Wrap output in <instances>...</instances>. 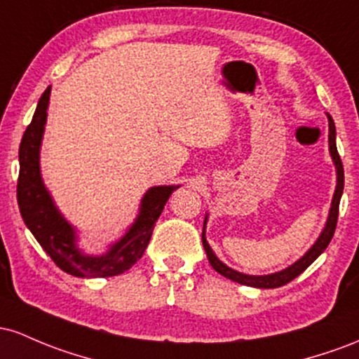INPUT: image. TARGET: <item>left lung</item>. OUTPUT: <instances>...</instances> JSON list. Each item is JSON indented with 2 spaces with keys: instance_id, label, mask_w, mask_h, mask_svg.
I'll list each match as a JSON object with an SVG mask.
<instances>
[{
  "instance_id": "left-lung-1",
  "label": "left lung",
  "mask_w": 359,
  "mask_h": 359,
  "mask_svg": "<svg viewBox=\"0 0 359 359\" xmlns=\"http://www.w3.org/2000/svg\"><path fill=\"white\" fill-rule=\"evenodd\" d=\"M329 118V152H331L334 164H336V172H337V184H336V191H334L332 196V203H331V210H329V219L325 222V227L322 233L319 236V239L316 241V244L305 252L304 256L300 257L297 263H293L292 266L281 269L278 273H271V275H263V276H256V275H244V273L236 271V269L229 268L227 264H224L222 261L219 259L215 255H213L212 248L208 245L207 239H205V225H203V232H201V243H203L205 252H207L208 261H210L212 268L215 269L217 273L220 275L229 278V280L236 281V283L241 285H248V287H256V288H278V287H283V285L290 283L293 278H297L300 273H304L313 261L319 257L322 252L325 251L329 243H331L334 231H336V225H337V215H339V201H341V195L342 190H344V168H342L341 158H339V152H337L336 147V126H334V120L332 116L327 114ZM207 224V217H205V222Z\"/></svg>"
}]
</instances>
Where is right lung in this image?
<instances>
[{"mask_svg": "<svg viewBox=\"0 0 359 359\" xmlns=\"http://www.w3.org/2000/svg\"><path fill=\"white\" fill-rule=\"evenodd\" d=\"M50 86L40 96L34 118L20 142L17 200L23 222L62 271L81 278L122 275L142 257L164 205L180 187H154L147 190L140 201L139 215L126 236L102 256L84 255L76 244L78 237L74 227L60 215L40 176V144L47 122Z\"/></svg>", "mask_w": 359, "mask_h": 359, "instance_id": "obj_1", "label": "right lung"}]
</instances>
